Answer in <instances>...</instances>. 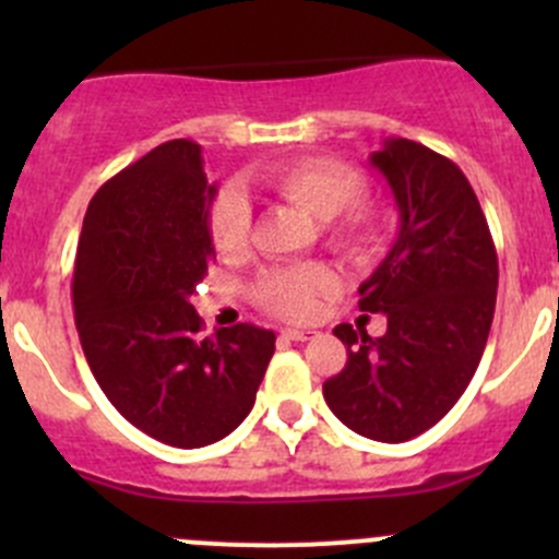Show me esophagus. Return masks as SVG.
Returning <instances> with one entry per match:
<instances>
[{
  "label": "esophagus",
  "instance_id": "esophagus-1",
  "mask_svg": "<svg viewBox=\"0 0 559 559\" xmlns=\"http://www.w3.org/2000/svg\"><path fill=\"white\" fill-rule=\"evenodd\" d=\"M281 337H284V341L306 343V341H311V337H316V332L313 330H295V326H286V330H281Z\"/></svg>",
  "mask_w": 559,
  "mask_h": 559
}]
</instances>
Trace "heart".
Returning <instances> with one entry per match:
<instances>
[{"instance_id": "b5f03b06", "label": "heart", "mask_w": 559, "mask_h": 559, "mask_svg": "<svg viewBox=\"0 0 559 559\" xmlns=\"http://www.w3.org/2000/svg\"><path fill=\"white\" fill-rule=\"evenodd\" d=\"M259 183L321 224L324 243L348 259H365L379 246V216L362 194L357 170L326 156H297L278 162L259 175ZM211 243L222 257H240L251 233V211L238 191H222L207 216ZM335 289V275L321 264L267 270L253 286L264 311L281 319H311L319 300Z\"/></svg>"}]
</instances>
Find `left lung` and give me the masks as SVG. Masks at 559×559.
<instances>
[{"instance_id": "8db88e82", "label": "left lung", "mask_w": 559, "mask_h": 559, "mask_svg": "<svg viewBox=\"0 0 559 559\" xmlns=\"http://www.w3.org/2000/svg\"><path fill=\"white\" fill-rule=\"evenodd\" d=\"M370 167L392 189L400 229L359 284V311L384 313L386 332L335 326L348 359L324 381V400L348 430L403 443L438 425L471 384L492 326L498 253L476 191L452 159L389 138Z\"/></svg>"}]
</instances>
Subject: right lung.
Instances as JSON below:
<instances>
[{
	"label": "right lung",
	"mask_w": 559,
	"mask_h": 559,
	"mask_svg": "<svg viewBox=\"0 0 559 559\" xmlns=\"http://www.w3.org/2000/svg\"><path fill=\"white\" fill-rule=\"evenodd\" d=\"M216 183L194 140H170L88 202L72 302L83 354L112 408L178 449L222 441L253 408L275 335L253 324L202 337L191 306L216 259Z\"/></svg>",
	"instance_id": "1"
}]
</instances>
